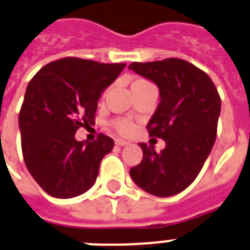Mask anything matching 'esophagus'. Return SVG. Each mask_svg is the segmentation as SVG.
Masks as SVG:
<instances>
[{
	"label": "esophagus",
	"instance_id": "obj_1",
	"mask_svg": "<svg viewBox=\"0 0 250 250\" xmlns=\"http://www.w3.org/2000/svg\"><path fill=\"white\" fill-rule=\"evenodd\" d=\"M115 144H117V146H127L128 142H125V140H123V139H117V140H115Z\"/></svg>",
	"mask_w": 250,
	"mask_h": 250
}]
</instances>
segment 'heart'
Here are the masks:
<instances>
[{"instance_id":"1","label":"heart","mask_w":250,"mask_h":250,"mask_svg":"<svg viewBox=\"0 0 250 250\" xmlns=\"http://www.w3.org/2000/svg\"><path fill=\"white\" fill-rule=\"evenodd\" d=\"M140 81H144V80H138L136 83H140ZM114 125L118 129V132L121 133H128L133 128L132 122L128 121V119H117V121L114 122Z\"/></svg>"}]
</instances>
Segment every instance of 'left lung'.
Masks as SVG:
<instances>
[{"label":"left lung","instance_id":"left-lung-1","mask_svg":"<svg viewBox=\"0 0 250 250\" xmlns=\"http://www.w3.org/2000/svg\"><path fill=\"white\" fill-rule=\"evenodd\" d=\"M128 68L159 86L160 104L146 128L150 138L167 143L161 152L140 143L142 163L129 174L152 195H176L193 184L214 146L220 95L208 74L186 60L170 57Z\"/></svg>","mask_w":250,"mask_h":250}]
</instances>
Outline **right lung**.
Returning <instances> with one entry per match:
<instances>
[{"label": "right lung", "instance_id": "add662e5", "mask_svg": "<svg viewBox=\"0 0 250 250\" xmlns=\"http://www.w3.org/2000/svg\"><path fill=\"white\" fill-rule=\"evenodd\" d=\"M125 66L64 57L28 83L19 111L22 153L32 178L49 195L73 198L94 185L114 140L100 133L94 142H77L74 133L94 125L101 93Z\"/></svg>", "mask_w": 250, "mask_h": 250}]
</instances>
